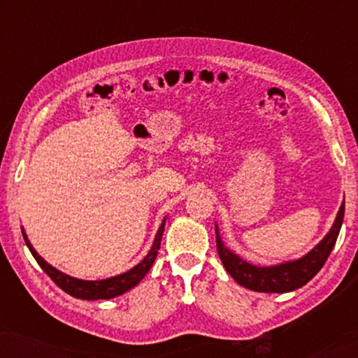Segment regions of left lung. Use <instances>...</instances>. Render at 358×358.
Segmentation results:
<instances>
[{"instance_id": "1", "label": "left lung", "mask_w": 358, "mask_h": 358, "mask_svg": "<svg viewBox=\"0 0 358 358\" xmlns=\"http://www.w3.org/2000/svg\"><path fill=\"white\" fill-rule=\"evenodd\" d=\"M345 205L342 202L339 212L336 215L334 223L329 233L311 249L305 256L293 261H285L275 266H254V264L244 261L236 252L224 246L222 236H220L218 224H215V234H217V251L222 259L224 268L236 280L239 285L249 288L252 292L262 293H287L296 288L306 285L329 257L339 236L342 222H344Z\"/></svg>"}]
</instances>
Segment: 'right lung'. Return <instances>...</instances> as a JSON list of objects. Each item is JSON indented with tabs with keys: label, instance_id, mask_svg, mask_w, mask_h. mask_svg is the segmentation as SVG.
Returning <instances> with one entry per match:
<instances>
[{
	"label": "right lung",
	"instance_id": "right-lung-1",
	"mask_svg": "<svg viewBox=\"0 0 358 358\" xmlns=\"http://www.w3.org/2000/svg\"><path fill=\"white\" fill-rule=\"evenodd\" d=\"M164 224H166V217L163 218V222H161L158 231H156L155 241L151 244L148 254H146V256L141 259L135 267H131L130 271H127L124 273H119V275L102 278V280H81V278L70 277L66 275V273L60 272L58 268L50 266V264L43 261V259L38 256L31 241L27 239V234L24 231V228L21 229H22L24 241H26L29 251L32 252L34 259H36L38 266L42 267V271L45 272L63 292H66L68 295L75 298H80V300H110V298L124 295L125 292H129L135 285H138L141 278L148 273L151 266H153L156 256H158L161 238H163V231H164Z\"/></svg>",
	"mask_w": 358,
	"mask_h": 358
}]
</instances>
